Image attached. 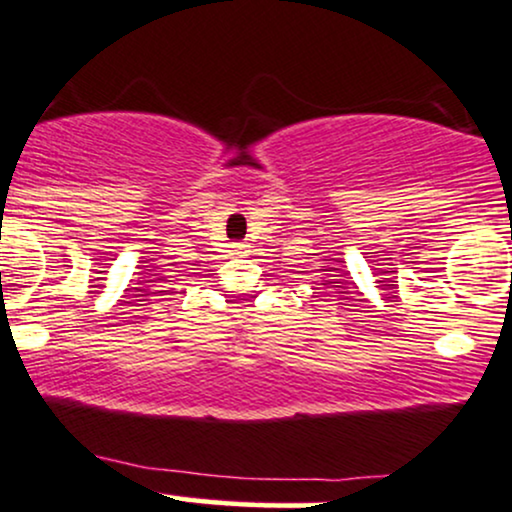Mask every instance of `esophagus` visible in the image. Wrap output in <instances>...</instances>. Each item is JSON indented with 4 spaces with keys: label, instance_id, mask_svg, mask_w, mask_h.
<instances>
[{
    "label": "esophagus",
    "instance_id": "obj_1",
    "mask_svg": "<svg viewBox=\"0 0 512 512\" xmlns=\"http://www.w3.org/2000/svg\"><path fill=\"white\" fill-rule=\"evenodd\" d=\"M233 252H236V255H243L245 245L243 243H236V245H233Z\"/></svg>",
    "mask_w": 512,
    "mask_h": 512
}]
</instances>
